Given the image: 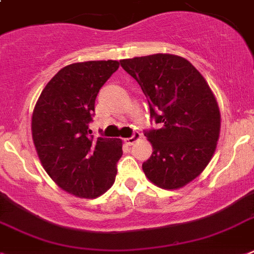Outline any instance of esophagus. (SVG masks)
<instances>
[{
  "mask_svg": "<svg viewBox=\"0 0 254 254\" xmlns=\"http://www.w3.org/2000/svg\"><path fill=\"white\" fill-rule=\"evenodd\" d=\"M140 139H141V133L137 131H135L133 132V135H132L131 137H127V139H125V141H126V144L132 145V144H135V142Z\"/></svg>",
  "mask_w": 254,
  "mask_h": 254,
  "instance_id": "34e87169",
  "label": "esophagus"
}]
</instances>
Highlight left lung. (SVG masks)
<instances>
[{
	"label": "left lung",
	"instance_id": "8db88e82",
	"mask_svg": "<svg viewBox=\"0 0 254 254\" xmlns=\"http://www.w3.org/2000/svg\"><path fill=\"white\" fill-rule=\"evenodd\" d=\"M121 66L139 83L150 118L160 125L144 131L153 146L142 163L146 178L163 190L184 187L214 154L221 128L214 94L196 67L179 56L135 57Z\"/></svg>",
	"mask_w": 254,
	"mask_h": 254
}]
</instances>
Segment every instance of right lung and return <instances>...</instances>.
Wrapping results in <instances>:
<instances>
[{"label": "right lung", "mask_w": 254, "mask_h": 254, "mask_svg": "<svg viewBox=\"0 0 254 254\" xmlns=\"http://www.w3.org/2000/svg\"><path fill=\"white\" fill-rule=\"evenodd\" d=\"M118 61L64 67L44 88L32 114V139L43 167L62 190L94 198L112 187L122 140L91 135L94 101Z\"/></svg>", "instance_id": "right-lung-1"}]
</instances>
